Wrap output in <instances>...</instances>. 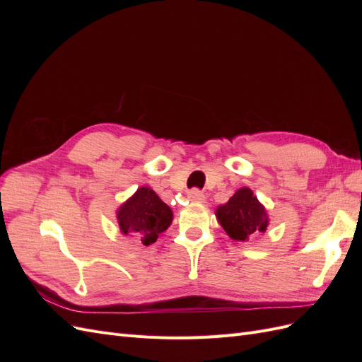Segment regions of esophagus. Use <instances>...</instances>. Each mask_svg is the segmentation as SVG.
I'll return each mask as SVG.
<instances>
[{"label": "esophagus", "mask_w": 362, "mask_h": 362, "mask_svg": "<svg viewBox=\"0 0 362 362\" xmlns=\"http://www.w3.org/2000/svg\"><path fill=\"white\" fill-rule=\"evenodd\" d=\"M189 199L192 202H204L205 201V194L201 190H198V189H192L189 192Z\"/></svg>", "instance_id": "esophagus-1"}]
</instances>
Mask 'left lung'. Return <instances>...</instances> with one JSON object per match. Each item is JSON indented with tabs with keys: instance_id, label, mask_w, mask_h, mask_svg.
I'll return each instance as SVG.
<instances>
[{
	"instance_id": "8db88e82",
	"label": "left lung",
	"mask_w": 362,
	"mask_h": 362,
	"mask_svg": "<svg viewBox=\"0 0 362 362\" xmlns=\"http://www.w3.org/2000/svg\"><path fill=\"white\" fill-rule=\"evenodd\" d=\"M218 223L235 242H247L258 233H266L269 217L266 208L250 189H238L229 201L216 210Z\"/></svg>"
}]
</instances>
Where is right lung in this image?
<instances>
[{"instance_id": "add662e5", "label": "right lung", "mask_w": 362, "mask_h": 362, "mask_svg": "<svg viewBox=\"0 0 362 362\" xmlns=\"http://www.w3.org/2000/svg\"><path fill=\"white\" fill-rule=\"evenodd\" d=\"M116 217L120 233L137 237L145 246H149L170 226L173 213L154 190L140 187L119 206Z\"/></svg>"}]
</instances>
